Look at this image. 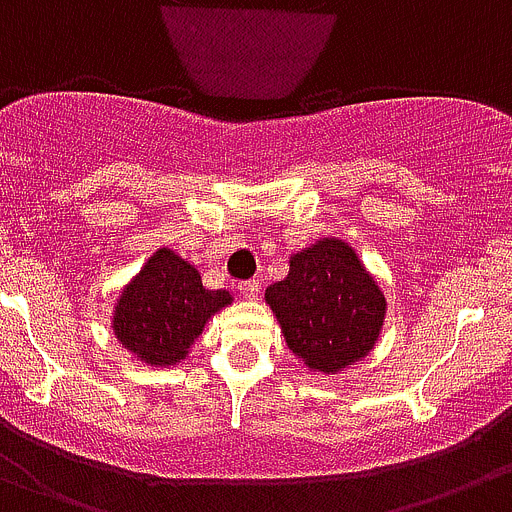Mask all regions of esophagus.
Returning <instances> with one entry per match:
<instances>
[{
  "mask_svg": "<svg viewBox=\"0 0 512 512\" xmlns=\"http://www.w3.org/2000/svg\"><path fill=\"white\" fill-rule=\"evenodd\" d=\"M238 291L243 294V299H259V281L256 279H248V281H241V286H238Z\"/></svg>",
  "mask_w": 512,
  "mask_h": 512,
  "instance_id": "34e87169",
  "label": "esophagus"
}]
</instances>
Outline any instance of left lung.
<instances>
[{"label": "left lung", "mask_w": 512, "mask_h": 512, "mask_svg": "<svg viewBox=\"0 0 512 512\" xmlns=\"http://www.w3.org/2000/svg\"><path fill=\"white\" fill-rule=\"evenodd\" d=\"M286 339L309 372L339 374L362 362L382 334L387 299L347 241L316 238L291 253L289 274L266 289Z\"/></svg>", "instance_id": "obj_1"}]
</instances>
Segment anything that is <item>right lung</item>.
<instances>
[{"label": "right lung", "mask_w": 512, "mask_h": 512, "mask_svg": "<svg viewBox=\"0 0 512 512\" xmlns=\"http://www.w3.org/2000/svg\"><path fill=\"white\" fill-rule=\"evenodd\" d=\"M231 304V291L206 289L196 266L160 246L120 289L110 324L135 359L148 367H175L186 362L208 319Z\"/></svg>", "instance_id": "1"}]
</instances>
